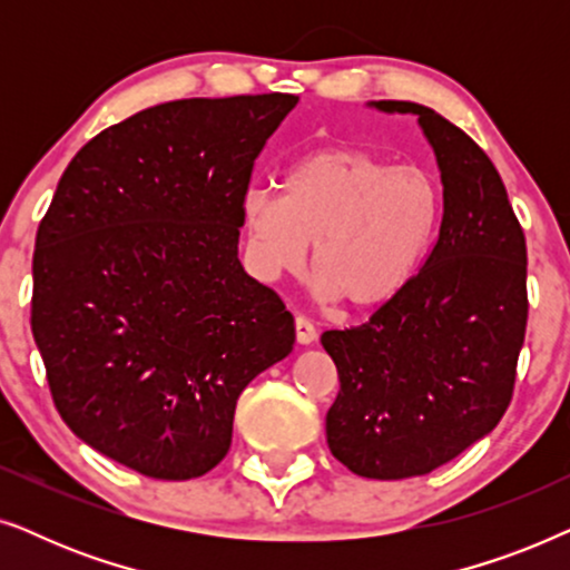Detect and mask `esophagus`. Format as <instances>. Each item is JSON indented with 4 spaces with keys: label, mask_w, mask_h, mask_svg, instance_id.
<instances>
[{
    "label": "esophagus",
    "mask_w": 570,
    "mask_h": 570,
    "mask_svg": "<svg viewBox=\"0 0 570 570\" xmlns=\"http://www.w3.org/2000/svg\"><path fill=\"white\" fill-rule=\"evenodd\" d=\"M314 340H316L314 324H311L308 318H303V316L295 318V342H298V345H311Z\"/></svg>",
    "instance_id": "obj_1"
}]
</instances>
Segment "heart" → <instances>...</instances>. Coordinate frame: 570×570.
I'll return each instance as SVG.
<instances>
[{
	"mask_svg": "<svg viewBox=\"0 0 570 570\" xmlns=\"http://www.w3.org/2000/svg\"><path fill=\"white\" fill-rule=\"evenodd\" d=\"M441 213L431 174L361 147H322L285 170L283 191L240 199L248 267L259 279L298 275L314 244L316 293L379 308L415 275Z\"/></svg>",
	"mask_w": 570,
	"mask_h": 570,
	"instance_id": "obj_1",
	"label": "heart"
}]
</instances>
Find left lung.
I'll return each instance as SVG.
<instances>
[{"label":"left lung","mask_w":570,"mask_h":570,"mask_svg":"<svg viewBox=\"0 0 570 570\" xmlns=\"http://www.w3.org/2000/svg\"><path fill=\"white\" fill-rule=\"evenodd\" d=\"M443 184L439 240L404 291L353 330L322 334L340 394L326 443L350 472L404 480L470 449L511 402L527 330V244L509 194L462 129L410 100Z\"/></svg>","instance_id":"1"}]
</instances>
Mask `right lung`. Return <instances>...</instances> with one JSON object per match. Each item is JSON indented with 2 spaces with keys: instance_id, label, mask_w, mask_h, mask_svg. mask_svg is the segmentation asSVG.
<instances>
[{
  "instance_id": "1",
  "label": "right lung",
  "mask_w": 570,
  "mask_h": 570,
  "mask_svg": "<svg viewBox=\"0 0 570 570\" xmlns=\"http://www.w3.org/2000/svg\"><path fill=\"white\" fill-rule=\"evenodd\" d=\"M298 96L186 98L92 137L33 254V337L77 439L155 480L228 454L244 389L291 355V311L238 262L254 160Z\"/></svg>"
}]
</instances>
